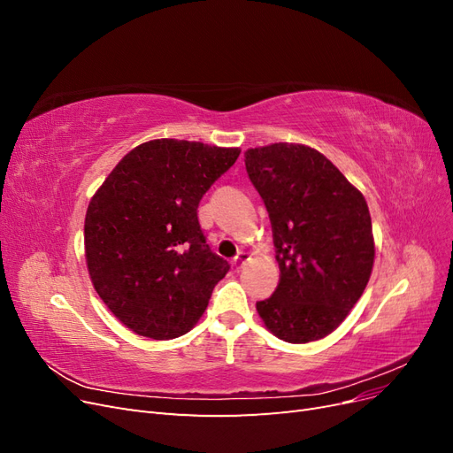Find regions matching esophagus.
Instances as JSON below:
<instances>
[{
  "label": "esophagus",
  "mask_w": 453,
  "mask_h": 453,
  "mask_svg": "<svg viewBox=\"0 0 453 453\" xmlns=\"http://www.w3.org/2000/svg\"><path fill=\"white\" fill-rule=\"evenodd\" d=\"M250 253H245V251H242V253H238L236 257H234V260H232V265H234V268L236 270H242L245 265L250 263Z\"/></svg>",
  "instance_id": "34e87169"
}]
</instances>
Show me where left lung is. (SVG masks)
Wrapping results in <instances>:
<instances>
[{"mask_svg": "<svg viewBox=\"0 0 453 453\" xmlns=\"http://www.w3.org/2000/svg\"><path fill=\"white\" fill-rule=\"evenodd\" d=\"M243 155L266 205L280 265L276 291L257 303L258 318L289 344L321 340L348 318L372 273L366 200L308 145L280 142Z\"/></svg>", "mask_w": 453, "mask_h": 453, "instance_id": "obj_1", "label": "left lung"}]
</instances>
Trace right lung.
Segmentation results:
<instances>
[{
	"mask_svg": "<svg viewBox=\"0 0 453 453\" xmlns=\"http://www.w3.org/2000/svg\"><path fill=\"white\" fill-rule=\"evenodd\" d=\"M238 147L150 140L120 158L90 198L85 257L96 293L132 333L170 340L193 328L228 263L211 253L198 203Z\"/></svg>",
	"mask_w": 453,
	"mask_h": 453,
	"instance_id": "right-lung-1",
	"label": "right lung"
}]
</instances>
